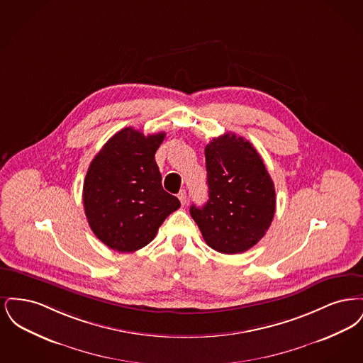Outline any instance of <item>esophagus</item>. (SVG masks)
Returning <instances> with one entry per match:
<instances>
[{
	"instance_id": "1",
	"label": "esophagus",
	"mask_w": 363,
	"mask_h": 363,
	"mask_svg": "<svg viewBox=\"0 0 363 363\" xmlns=\"http://www.w3.org/2000/svg\"><path fill=\"white\" fill-rule=\"evenodd\" d=\"M178 199H179L181 204H182V206H185V204H186V201H188V196H186V191H185V190H181V191L178 193Z\"/></svg>"
}]
</instances>
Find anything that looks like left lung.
<instances>
[{
    "instance_id": "1",
    "label": "left lung",
    "mask_w": 363,
    "mask_h": 363,
    "mask_svg": "<svg viewBox=\"0 0 363 363\" xmlns=\"http://www.w3.org/2000/svg\"><path fill=\"white\" fill-rule=\"evenodd\" d=\"M208 201L190 207L204 241L216 252L237 255L265 235L277 209L271 175L245 138L225 133L206 147Z\"/></svg>"
}]
</instances>
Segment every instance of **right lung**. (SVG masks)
I'll list each match as a JSON object with an SVG mask.
<instances>
[{"mask_svg":"<svg viewBox=\"0 0 363 363\" xmlns=\"http://www.w3.org/2000/svg\"><path fill=\"white\" fill-rule=\"evenodd\" d=\"M164 132L144 136L125 128L92 159L83 186L86 220L113 250L136 252L155 238L179 200L162 186L155 152Z\"/></svg>","mask_w":363,"mask_h":363,"instance_id":"obj_1","label":"right lung"}]
</instances>
